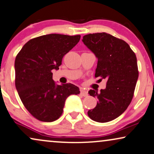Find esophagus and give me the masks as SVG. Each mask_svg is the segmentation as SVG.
<instances>
[{"label":"esophagus","mask_w":154,"mask_h":154,"mask_svg":"<svg viewBox=\"0 0 154 154\" xmlns=\"http://www.w3.org/2000/svg\"><path fill=\"white\" fill-rule=\"evenodd\" d=\"M80 94L82 96H88V92L84 89H81Z\"/></svg>","instance_id":"obj_1"}]
</instances>
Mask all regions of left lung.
I'll return each instance as SVG.
<instances>
[{"label":"left lung","mask_w":154,"mask_h":154,"mask_svg":"<svg viewBox=\"0 0 154 154\" xmlns=\"http://www.w3.org/2000/svg\"><path fill=\"white\" fill-rule=\"evenodd\" d=\"M82 42L98 58L95 77L107 81L99 93L89 91L98 101L87 114L96 122H110L125 111L134 96L139 77L136 55L128 43L106 32L87 34Z\"/></svg>","instance_id":"1"}]
</instances>
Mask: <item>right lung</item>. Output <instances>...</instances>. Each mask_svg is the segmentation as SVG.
Returning a JSON list of instances; mask_svg holds the SVG:
<instances>
[{
  "instance_id": "right-lung-1",
  "label": "right lung",
  "mask_w": 154,
  "mask_h": 154,
  "mask_svg": "<svg viewBox=\"0 0 154 154\" xmlns=\"http://www.w3.org/2000/svg\"><path fill=\"white\" fill-rule=\"evenodd\" d=\"M80 37L59 34L38 36L26 42L16 56V89L26 109L40 121L58 120L66 98L80 93L72 84L56 85L52 73L53 69H59L63 56Z\"/></svg>"
}]
</instances>
